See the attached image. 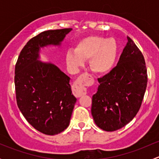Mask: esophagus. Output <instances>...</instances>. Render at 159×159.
Here are the masks:
<instances>
[{
	"instance_id": "1",
	"label": "esophagus",
	"mask_w": 159,
	"mask_h": 159,
	"mask_svg": "<svg viewBox=\"0 0 159 159\" xmlns=\"http://www.w3.org/2000/svg\"><path fill=\"white\" fill-rule=\"evenodd\" d=\"M89 75V74L84 73L83 75H80L78 78V79L75 81L73 85V94L75 97H81V96L84 95L87 92V89H86L85 85L87 84V81H86L85 78Z\"/></svg>"
}]
</instances>
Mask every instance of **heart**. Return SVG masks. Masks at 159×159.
<instances>
[{
  "mask_svg": "<svg viewBox=\"0 0 159 159\" xmlns=\"http://www.w3.org/2000/svg\"><path fill=\"white\" fill-rule=\"evenodd\" d=\"M118 53V44L113 38L91 35L80 40L75 51L67 53V63L79 67L90 59V68L96 73H106L113 66Z\"/></svg>",
  "mask_w": 159,
  "mask_h": 159,
  "instance_id": "heart-1",
  "label": "heart"
}]
</instances>
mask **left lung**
<instances>
[{"mask_svg":"<svg viewBox=\"0 0 159 159\" xmlns=\"http://www.w3.org/2000/svg\"><path fill=\"white\" fill-rule=\"evenodd\" d=\"M116 66L98 78V91L92 97L91 115L98 127L114 131L129 123L138 113L148 82L145 58L128 37Z\"/></svg>","mask_w":159,"mask_h":159,"instance_id":"8db88e82","label":"left lung"}]
</instances>
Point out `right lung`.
Segmentation results:
<instances>
[{
	"mask_svg": "<svg viewBox=\"0 0 159 159\" xmlns=\"http://www.w3.org/2000/svg\"><path fill=\"white\" fill-rule=\"evenodd\" d=\"M71 30H49L32 38L15 65L17 106L29 124L48 135L68 127L77 99L71 93L69 77L53 64L39 61V51L49 44L59 45Z\"/></svg>",
	"mask_w": 159,
	"mask_h": 159,
	"instance_id": "obj_1",
	"label": "right lung"
}]
</instances>
